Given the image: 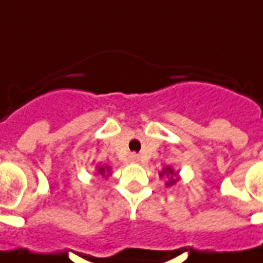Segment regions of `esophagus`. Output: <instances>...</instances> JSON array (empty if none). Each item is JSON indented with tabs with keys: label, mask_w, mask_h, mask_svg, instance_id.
<instances>
[{
	"label": "esophagus",
	"mask_w": 263,
	"mask_h": 263,
	"mask_svg": "<svg viewBox=\"0 0 263 263\" xmlns=\"http://www.w3.org/2000/svg\"><path fill=\"white\" fill-rule=\"evenodd\" d=\"M139 160H140V158H139V156H138V154H135V153L129 154V161H131V163H138Z\"/></svg>",
	"instance_id": "esophagus-1"
}]
</instances>
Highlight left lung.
Listing matches in <instances>:
<instances>
[{"label":"left lung","instance_id":"1","mask_svg":"<svg viewBox=\"0 0 263 263\" xmlns=\"http://www.w3.org/2000/svg\"><path fill=\"white\" fill-rule=\"evenodd\" d=\"M158 175H160V178H164V176L167 178L168 180L165 182V186H167V187H170V186H172V185H175L176 182L180 179L179 172L175 171V170H174L171 165H168V167L164 168L163 171L158 172Z\"/></svg>","mask_w":263,"mask_h":263}]
</instances>
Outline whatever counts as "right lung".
Instances as JSON below:
<instances>
[{"mask_svg":"<svg viewBox=\"0 0 263 263\" xmlns=\"http://www.w3.org/2000/svg\"><path fill=\"white\" fill-rule=\"evenodd\" d=\"M96 174L106 179L107 176L111 175V168L109 165H96Z\"/></svg>","mask_w":263,"mask_h":263,"instance_id":"obj_1","label":"right lung"}]
</instances>
